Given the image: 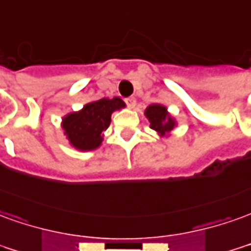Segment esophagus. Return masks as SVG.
<instances>
[{
    "instance_id": "esophagus-1",
    "label": "esophagus",
    "mask_w": 251,
    "mask_h": 251,
    "mask_svg": "<svg viewBox=\"0 0 251 251\" xmlns=\"http://www.w3.org/2000/svg\"><path fill=\"white\" fill-rule=\"evenodd\" d=\"M125 101H126V104H127L130 108H133L134 106H136V99H134V98H131V96L130 98H126Z\"/></svg>"
}]
</instances>
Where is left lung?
I'll list each match as a JSON object with an SVG mask.
<instances>
[{
    "label": "left lung",
    "mask_w": 251,
    "mask_h": 251,
    "mask_svg": "<svg viewBox=\"0 0 251 251\" xmlns=\"http://www.w3.org/2000/svg\"><path fill=\"white\" fill-rule=\"evenodd\" d=\"M145 117L151 122V129L157 131L162 137L168 134L176 125L174 118L168 114L167 108L162 104H157V103H153L147 107Z\"/></svg>",
    "instance_id": "left-lung-1"
}]
</instances>
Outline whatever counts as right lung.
<instances>
[{
  "label": "right lung",
  "instance_id": "obj_1",
  "mask_svg": "<svg viewBox=\"0 0 251 251\" xmlns=\"http://www.w3.org/2000/svg\"><path fill=\"white\" fill-rule=\"evenodd\" d=\"M124 107L125 103L120 98H103L85 104L80 111L65 115L62 129L66 138L78 151L96 150L103 141L101 131L110 126L111 114Z\"/></svg>",
  "mask_w": 251,
  "mask_h": 251
}]
</instances>
